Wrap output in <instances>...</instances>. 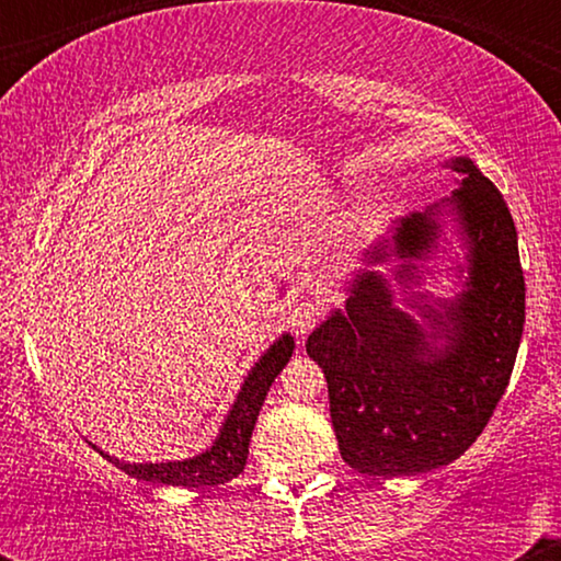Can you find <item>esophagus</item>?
I'll return each instance as SVG.
<instances>
[{"instance_id": "1", "label": "esophagus", "mask_w": 561, "mask_h": 561, "mask_svg": "<svg viewBox=\"0 0 561 561\" xmlns=\"http://www.w3.org/2000/svg\"><path fill=\"white\" fill-rule=\"evenodd\" d=\"M321 313H324V306H321L319 300L298 302V306L293 308V313H289V327H293V332L298 334V337H306V334L319 324Z\"/></svg>"}]
</instances>
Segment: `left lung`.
<instances>
[{
  "mask_svg": "<svg viewBox=\"0 0 561 561\" xmlns=\"http://www.w3.org/2000/svg\"><path fill=\"white\" fill-rule=\"evenodd\" d=\"M446 165L459 186L390 224L347 282L345 306L306 343L327 377L340 456L377 478L459 459L504 396L523 340L525 276L512 214L472 160ZM454 236L462 255L447 272L457 274V293L437 299L419 287ZM385 262L399 263L390 280L376 268Z\"/></svg>",
  "mask_w": 561,
  "mask_h": 561,
  "instance_id": "1",
  "label": "left lung"
}]
</instances>
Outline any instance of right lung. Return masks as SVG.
Wrapping results in <instances>:
<instances>
[{"mask_svg": "<svg viewBox=\"0 0 561 561\" xmlns=\"http://www.w3.org/2000/svg\"><path fill=\"white\" fill-rule=\"evenodd\" d=\"M295 351L293 334H279L261 358L250 366L248 377L242 379L240 390H237L234 403L229 405L227 416H224L221 427H218L216 440L199 454L190 456V459L176 461H121L115 456L100 450L105 459H111L115 467L124 469L131 478L152 482V485H184V488H208V485H224L231 478L244 469L248 461L250 437H253L255 420L266 392L272 382L285 369L289 356Z\"/></svg>", "mask_w": 561, "mask_h": 561, "instance_id": "obj_1", "label": "right lung"}]
</instances>
